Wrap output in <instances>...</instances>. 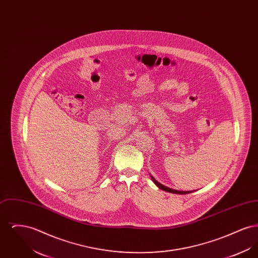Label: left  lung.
<instances>
[{
  "label": "left lung",
  "instance_id": "obj_1",
  "mask_svg": "<svg viewBox=\"0 0 258 258\" xmlns=\"http://www.w3.org/2000/svg\"><path fill=\"white\" fill-rule=\"evenodd\" d=\"M151 178H152V180H153V182L155 183V184H157L159 187H160V189H162V190H164V191H167V192H171V194H176V195H187V194H190V192H192V190H185V191H183V190H177V189H172V188H169V187H167V186H165V185H163V184H160L159 183L153 176H151Z\"/></svg>",
  "mask_w": 258,
  "mask_h": 258
}]
</instances>
